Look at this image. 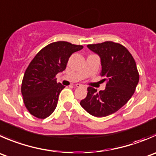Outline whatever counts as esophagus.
Instances as JSON below:
<instances>
[{
    "instance_id": "obj_1",
    "label": "esophagus",
    "mask_w": 156,
    "mask_h": 156,
    "mask_svg": "<svg viewBox=\"0 0 156 156\" xmlns=\"http://www.w3.org/2000/svg\"><path fill=\"white\" fill-rule=\"evenodd\" d=\"M81 84H75V87H81Z\"/></svg>"
}]
</instances>
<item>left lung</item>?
<instances>
[{"instance_id": "obj_1", "label": "left lung", "mask_w": 156, "mask_h": 156, "mask_svg": "<svg viewBox=\"0 0 156 156\" xmlns=\"http://www.w3.org/2000/svg\"><path fill=\"white\" fill-rule=\"evenodd\" d=\"M87 46L101 58V75L107 84L99 92L87 87V97L80 104L92 116H107L120 110L135 92L140 80L136 64L130 52L120 43L107 41Z\"/></svg>"}]
</instances>
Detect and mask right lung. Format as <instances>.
I'll return each mask as SVG.
<instances>
[{
    "instance_id": "1",
    "label": "right lung",
    "mask_w": 156,
    "mask_h": 156,
    "mask_svg": "<svg viewBox=\"0 0 156 156\" xmlns=\"http://www.w3.org/2000/svg\"><path fill=\"white\" fill-rule=\"evenodd\" d=\"M83 49L81 45L65 41L50 43L33 58L26 70L21 85L23 102L30 114L39 119L50 116L65 87L57 83L58 72L66 69L72 53Z\"/></svg>"
}]
</instances>
